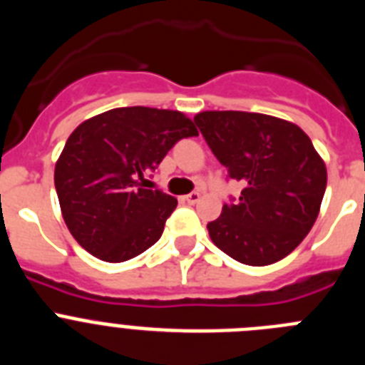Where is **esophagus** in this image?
Segmentation results:
<instances>
[{
    "instance_id": "esophagus-1",
    "label": "esophagus",
    "mask_w": 365,
    "mask_h": 365,
    "mask_svg": "<svg viewBox=\"0 0 365 365\" xmlns=\"http://www.w3.org/2000/svg\"><path fill=\"white\" fill-rule=\"evenodd\" d=\"M199 199H201V193L199 192H192V193H188V195H185V201L188 202V205H195Z\"/></svg>"
}]
</instances>
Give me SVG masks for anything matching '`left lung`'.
<instances>
[{"instance_id": "8db88e82", "label": "left lung", "mask_w": 365, "mask_h": 365, "mask_svg": "<svg viewBox=\"0 0 365 365\" xmlns=\"http://www.w3.org/2000/svg\"><path fill=\"white\" fill-rule=\"evenodd\" d=\"M193 122L241 195L222 206L208 234L232 259L265 267L311 232L327 170L311 138L292 122L247 111H202Z\"/></svg>"}]
</instances>
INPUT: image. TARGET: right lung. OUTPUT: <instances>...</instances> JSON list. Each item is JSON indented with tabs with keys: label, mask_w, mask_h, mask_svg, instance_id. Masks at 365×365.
I'll list each match as a JSON object with an SVG mask.
<instances>
[{
	"label": "right lung",
	"mask_w": 365,
	"mask_h": 365,
	"mask_svg": "<svg viewBox=\"0 0 365 365\" xmlns=\"http://www.w3.org/2000/svg\"><path fill=\"white\" fill-rule=\"evenodd\" d=\"M197 130L182 113L133 106L82 122L67 138L54 186L73 237L95 257L120 263L163 235L177 199L144 188L180 138Z\"/></svg>",
	"instance_id": "right-lung-1"
}]
</instances>
